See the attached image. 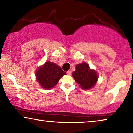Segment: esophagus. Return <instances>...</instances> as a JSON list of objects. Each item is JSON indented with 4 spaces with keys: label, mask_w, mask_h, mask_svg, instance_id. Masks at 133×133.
Returning a JSON list of instances; mask_svg holds the SVG:
<instances>
[{
    "label": "esophagus",
    "mask_w": 133,
    "mask_h": 133,
    "mask_svg": "<svg viewBox=\"0 0 133 133\" xmlns=\"http://www.w3.org/2000/svg\"><path fill=\"white\" fill-rule=\"evenodd\" d=\"M66 73H67V75H71V71H68L66 72Z\"/></svg>",
    "instance_id": "esophagus-1"
}]
</instances>
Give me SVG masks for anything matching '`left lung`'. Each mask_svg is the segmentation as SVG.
<instances>
[{
    "instance_id": "1",
    "label": "left lung",
    "mask_w": 133,
    "mask_h": 133,
    "mask_svg": "<svg viewBox=\"0 0 133 133\" xmlns=\"http://www.w3.org/2000/svg\"><path fill=\"white\" fill-rule=\"evenodd\" d=\"M75 81L84 90L92 88L98 81V75L95 71L90 69L85 63L78 64L76 66V71L73 73Z\"/></svg>"
}]
</instances>
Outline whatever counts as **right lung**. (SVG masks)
Masks as SVG:
<instances>
[{
  "instance_id": "1",
  "label": "right lung",
  "mask_w": 133,
  "mask_h": 133,
  "mask_svg": "<svg viewBox=\"0 0 133 133\" xmlns=\"http://www.w3.org/2000/svg\"><path fill=\"white\" fill-rule=\"evenodd\" d=\"M66 73L54 63L47 62L36 72L37 81L45 89H51L57 85L58 81Z\"/></svg>"
}]
</instances>
